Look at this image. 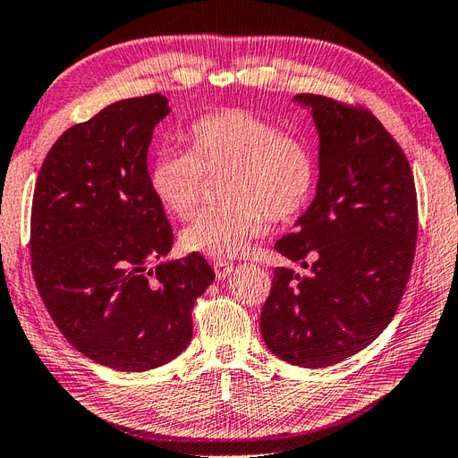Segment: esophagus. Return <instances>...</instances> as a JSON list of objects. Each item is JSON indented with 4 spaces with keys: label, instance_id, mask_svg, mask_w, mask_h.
I'll list each match as a JSON object with an SVG mask.
<instances>
[{
    "label": "esophagus",
    "instance_id": "esophagus-1",
    "mask_svg": "<svg viewBox=\"0 0 458 458\" xmlns=\"http://www.w3.org/2000/svg\"><path fill=\"white\" fill-rule=\"evenodd\" d=\"M232 271H233V263L220 261V259L215 263V273H216V277H218L220 281L226 279Z\"/></svg>",
    "mask_w": 458,
    "mask_h": 458
}]
</instances>
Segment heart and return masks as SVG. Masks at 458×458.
I'll use <instances>...</instances> for the list:
<instances>
[{"label": "heart", "mask_w": 458, "mask_h": 458, "mask_svg": "<svg viewBox=\"0 0 458 458\" xmlns=\"http://www.w3.org/2000/svg\"><path fill=\"white\" fill-rule=\"evenodd\" d=\"M187 152L164 148L150 167V189L169 215L187 220L203 197L205 175L222 181L225 207L203 212L181 232V246L210 258H236L267 228L304 208L316 165L308 146L248 109L200 116L185 134Z\"/></svg>", "instance_id": "obj_1"}]
</instances>
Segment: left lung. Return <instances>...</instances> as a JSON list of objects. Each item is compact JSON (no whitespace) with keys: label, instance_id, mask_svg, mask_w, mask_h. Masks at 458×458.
Instances as JSON below:
<instances>
[{"label":"left lung","instance_id":"left-lung-1","mask_svg":"<svg viewBox=\"0 0 458 458\" xmlns=\"http://www.w3.org/2000/svg\"><path fill=\"white\" fill-rule=\"evenodd\" d=\"M294 101L312 109L320 177L275 250L310 273L275 269L261 335L286 363L320 369L359 353L394 318L416 255L418 197L406 154L373 113L312 93Z\"/></svg>","mask_w":458,"mask_h":458}]
</instances>
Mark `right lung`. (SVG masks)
<instances>
[{
	"label": "right lung",
	"mask_w": 458,
	"mask_h": 458,
	"mask_svg": "<svg viewBox=\"0 0 458 458\" xmlns=\"http://www.w3.org/2000/svg\"><path fill=\"white\" fill-rule=\"evenodd\" d=\"M167 113L152 93L73 124L42 162L30 210V267L48 314L81 355L123 373L175 359L215 281L200 253L162 261L174 232L146 159Z\"/></svg>",
	"instance_id": "right-lung-1"
}]
</instances>
